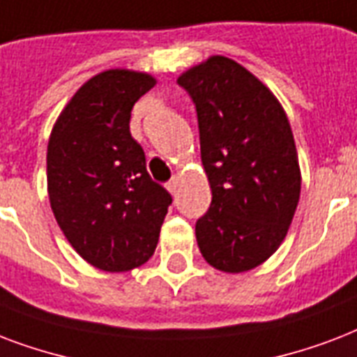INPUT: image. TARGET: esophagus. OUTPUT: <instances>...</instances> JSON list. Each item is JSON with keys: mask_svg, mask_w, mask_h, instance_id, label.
I'll return each mask as SVG.
<instances>
[{"mask_svg": "<svg viewBox=\"0 0 357 357\" xmlns=\"http://www.w3.org/2000/svg\"><path fill=\"white\" fill-rule=\"evenodd\" d=\"M176 186H178V181H176V178H171V181L167 182V184H165V188H167V190H169L171 193L176 192Z\"/></svg>", "mask_w": 357, "mask_h": 357, "instance_id": "obj_1", "label": "esophagus"}]
</instances>
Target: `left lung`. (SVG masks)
I'll list each match as a JSON object with an SVG mask.
<instances>
[{"instance_id":"obj_1","label":"left lung","mask_w":357,"mask_h":357,"mask_svg":"<svg viewBox=\"0 0 357 357\" xmlns=\"http://www.w3.org/2000/svg\"><path fill=\"white\" fill-rule=\"evenodd\" d=\"M176 84L197 109L212 188L208 212L195 223L201 255L220 272L253 270L278 251L300 201L289 117L261 79L223 55L188 68Z\"/></svg>"}]
</instances>
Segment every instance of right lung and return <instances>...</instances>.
<instances>
[{
	"label": "right lung",
	"instance_id": "right-lung-1",
	"mask_svg": "<svg viewBox=\"0 0 357 357\" xmlns=\"http://www.w3.org/2000/svg\"><path fill=\"white\" fill-rule=\"evenodd\" d=\"M156 78L109 68L87 79L55 121L46 153L57 225L84 261L104 272L145 264L171 204L130 134L132 107Z\"/></svg>",
	"mask_w": 357,
	"mask_h": 357
}]
</instances>
